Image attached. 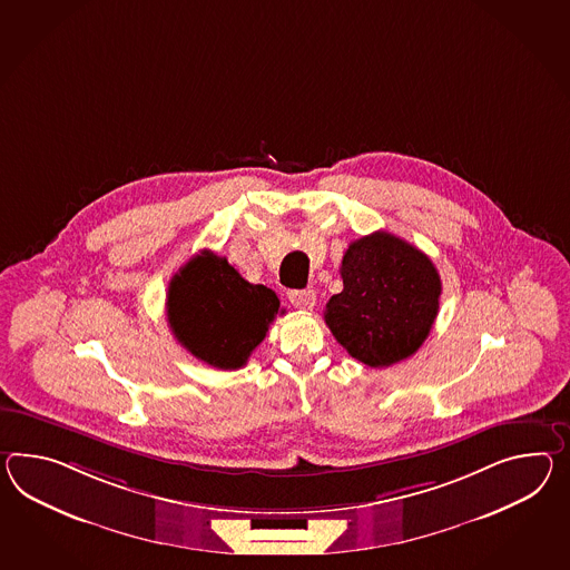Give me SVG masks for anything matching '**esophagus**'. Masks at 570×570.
<instances>
[{
    "mask_svg": "<svg viewBox=\"0 0 570 570\" xmlns=\"http://www.w3.org/2000/svg\"><path fill=\"white\" fill-rule=\"evenodd\" d=\"M288 301L296 308H303V311H311L315 306V292L313 291H292L288 292Z\"/></svg>",
    "mask_w": 570,
    "mask_h": 570,
    "instance_id": "esophagus-1",
    "label": "esophagus"
}]
</instances>
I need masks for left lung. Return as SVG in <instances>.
I'll use <instances>...</instances> for the list:
<instances>
[{
    "instance_id": "8db88e82",
    "label": "left lung",
    "mask_w": 570,
    "mask_h": 570,
    "mask_svg": "<svg viewBox=\"0 0 570 570\" xmlns=\"http://www.w3.org/2000/svg\"><path fill=\"white\" fill-rule=\"evenodd\" d=\"M340 274L344 291L323 315L335 340L373 368L410 358L431 334L443 291L429 255L376 230L350 243Z\"/></svg>"
}]
</instances>
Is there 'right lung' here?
Returning a JSON list of instances; mask_svg holds the SVG:
<instances>
[{
    "mask_svg": "<svg viewBox=\"0 0 570 570\" xmlns=\"http://www.w3.org/2000/svg\"><path fill=\"white\" fill-rule=\"evenodd\" d=\"M279 301L264 284H249L226 257L204 249L168 284L170 332L195 358L220 371L245 366L276 320Z\"/></svg>",
    "mask_w": 570,
    "mask_h": 570,
    "instance_id": "obj_1",
    "label": "right lung"
}]
</instances>
